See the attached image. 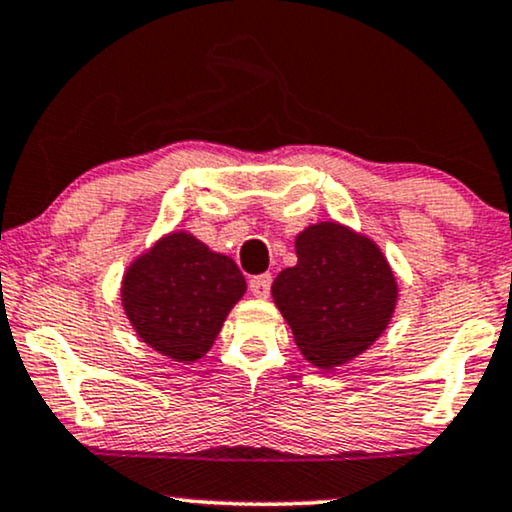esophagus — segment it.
I'll return each instance as SVG.
<instances>
[{
  "instance_id": "esophagus-1",
  "label": "esophagus",
  "mask_w": 512,
  "mask_h": 512,
  "mask_svg": "<svg viewBox=\"0 0 512 512\" xmlns=\"http://www.w3.org/2000/svg\"><path fill=\"white\" fill-rule=\"evenodd\" d=\"M248 286H250V293L252 295L260 297V300H264V297H269V290H271V274L252 276Z\"/></svg>"
}]
</instances>
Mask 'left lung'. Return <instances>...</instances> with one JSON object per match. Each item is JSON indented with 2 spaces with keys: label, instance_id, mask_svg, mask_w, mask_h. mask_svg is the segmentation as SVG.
Returning a JSON list of instances; mask_svg holds the SVG:
<instances>
[{
  "label": "left lung",
  "instance_id": "1",
  "mask_svg": "<svg viewBox=\"0 0 512 512\" xmlns=\"http://www.w3.org/2000/svg\"><path fill=\"white\" fill-rule=\"evenodd\" d=\"M295 267L271 283V297L302 357L333 371L373 345L397 309V276L380 245L326 219L295 236Z\"/></svg>",
  "mask_w": 512,
  "mask_h": 512
}]
</instances>
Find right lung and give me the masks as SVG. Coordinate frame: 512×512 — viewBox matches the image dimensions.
Returning a JSON list of instances; mask_svg holds the SVG:
<instances>
[{"label": "right lung", "mask_w": 512, "mask_h": 512, "mask_svg": "<svg viewBox=\"0 0 512 512\" xmlns=\"http://www.w3.org/2000/svg\"><path fill=\"white\" fill-rule=\"evenodd\" d=\"M245 290L229 255L174 229L134 257L122 276L120 300L141 342L167 359L193 364L215 345Z\"/></svg>", "instance_id": "1"}]
</instances>
